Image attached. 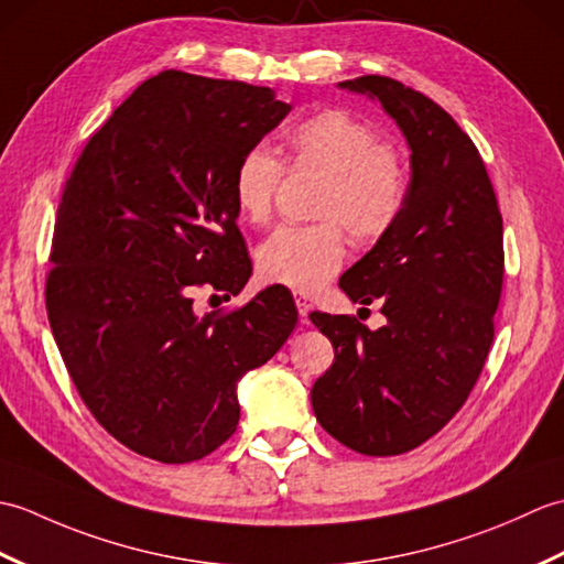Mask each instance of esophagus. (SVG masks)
Wrapping results in <instances>:
<instances>
[{"label":"esophagus","instance_id":"obj_1","mask_svg":"<svg viewBox=\"0 0 564 564\" xmlns=\"http://www.w3.org/2000/svg\"><path fill=\"white\" fill-rule=\"evenodd\" d=\"M293 297H295L297 313H301L303 322H307V315H310V310H313V301H310V295H305V293H295Z\"/></svg>","mask_w":564,"mask_h":564}]
</instances>
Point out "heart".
<instances>
[{
    "label": "heart",
    "instance_id": "heart-1",
    "mask_svg": "<svg viewBox=\"0 0 564 564\" xmlns=\"http://www.w3.org/2000/svg\"><path fill=\"white\" fill-rule=\"evenodd\" d=\"M295 170L325 172L315 198V225H283L257 249L263 281L297 293L322 289L341 269L344 230L358 242H376L400 220L406 196V164L398 148L378 142L376 130L344 109H325L295 123L289 133ZM281 162L254 145L232 174L237 210L251 225L271 218Z\"/></svg>",
    "mask_w": 564,
    "mask_h": 564
}]
</instances>
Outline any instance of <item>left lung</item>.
I'll list each match as a JSON object with an SVG mask.
<instances>
[{
  "label": "left lung",
  "instance_id": "obj_1",
  "mask_svg": "<svg viewBox=\"0 0 564 564\" xmlns=\"http://www.w3.org/2000/svg\"><path fill=\"white\" fill-rule=\"evenodd\" d=\"M339 89L398 123L412 174L400 220L339 281L351 303L378 301L386 325L310 315L334 346L310 398L344 446L400 455L438 434L480 378L505 275L501 213L480 152L438 104L380 75Z\"/></svg>",
  "mask_w": 564,
  "mask_h": 564
}]
</instances>
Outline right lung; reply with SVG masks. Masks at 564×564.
<instances>
[{"label":"right lung","mask_w":564,"mask_h":564,"mask_svg":"<svg viewBox=\"0 0 564 564\" xmlns=\"http://www.w3.org/2000/svg\"><path fill=\"white\" fill-rule=\"evenodd\" d=\"M293 106L273 89L166 69L84 145L57 208L45 305L63 361L97 422L145 458L191 463L230 438L237 382L297 322L271 285L200 317L194 289L227 297L251 273L232 174Z\"/></svg>","instance_id":"obj_1"}]
</instances>
